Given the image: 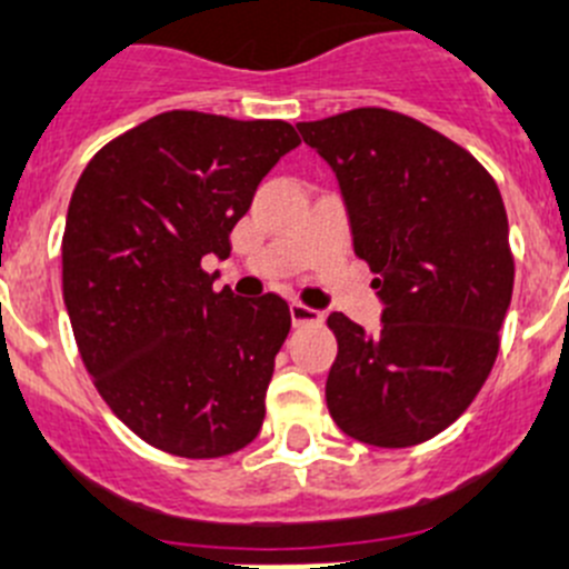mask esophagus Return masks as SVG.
I'll list each match as a JSON object with an SVG mask.
<instances>
[{
    "label": "esophagus",
    "instance_id": "obj_1",
    "mask_svg": "<svg viewBox=\"0 0 569 569\" xmlns=\"http://www.w3.org/2000/svg\"><path fill=\"white\" fill-rule=\"evenodd\" d=\"M290 319H293L296 327L321 325V312L312 310V307H307V305H299V301H293V305H290Z\"/></svg>",
    "mask_w": 569,
    "mask_h": 569
}]
</instances>
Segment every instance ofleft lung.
<instances>
[{
    "instance_id": "obj_1",
    "label": "left lung",
    "mask_w": 569,
    "mask_h": 569,
    "mask_svg": "<svg viewBox=\"0 0 569 569\" xmlns=\"http://www.w3.org/2000/svg\"><path fill=\"white\" fill-rule=\"evenodd\" d=\"M336 171L356 253L378 279L380 330L343 312L327 409L378 448L431 440L491 375L513 293L508 213L471 152L409 114L361 107L299 123Z\"/></svg>"
}]
</instances>
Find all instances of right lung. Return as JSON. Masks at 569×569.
I'll return each instance as SVG.
<instances>
[{
	"label": "right lung",
	"mask_w": 569,
	"mask_h": 569,
	"mask_svg": "<svg viewBox=\"0 0 569 569\" xmlns=\"http://www.w3.org/2000/svg\"><path fill=\"white\" fill-rule=\"evenodd\" d=\"M301 140L284 121L171 109L87 163L67 208L61 288L78 352L118 420L189 460L248 446L290 307L213 290L262 177Z\"/></svg>",
	"instance_id": "1"
}]
</instances>
